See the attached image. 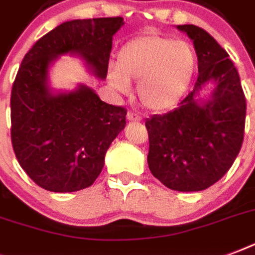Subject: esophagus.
Listing matches in <instances>:
<instances>
[{
    "mask_svg": "<svg viewBox=\"0 0 255 255\" xmlns=\"http://www.w3.org/2000/svg\"><path fill=\"white\" fill-rule=\"evenodd\" d=\"M127 120L128 122H140V118L137 115H135V114H132V112H128Z\"/></svg>",
    "mask_w": 255,
    "mask_h": 255,
    "instance_id": "esophagus-1",
    "label": "esophagus"
}]
</instances>
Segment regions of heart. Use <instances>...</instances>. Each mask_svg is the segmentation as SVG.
<instances>
[{"mask_svg": "<svg viewBox=\"0 0 255 255\" xmlns=\"http://www.w3.org/2000/svg\"><path fill=\"white\" fill-rule=\"evenodd\" d=\"M198 59L189 42L157 33H144L124 43L116 65H110L108 82L119 92L137 82V98L152 112H164L181 102L193 85Z\"/></svg>", "mask_w": 255, "mask_h": 255, "instance_id": "heart-1", "label": "heart"}]
</instances>
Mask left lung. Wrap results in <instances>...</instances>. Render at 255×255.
Here are the masks:
<instances>
[{
	"mask_svg": "<svg viewBox=\"0 0 255 255\" xmlns=\"http://www.w3.org/2000/svg\"><path fill=\"white\" fill-rule=\"evenodd\" d=\"M193 41L198 79L173 111L145 120L149 136L148 167L164 185L198 192L229 170L244 141L246 99L229 54L205 30L177 25ZM212 91L201 95L206 85Z\"/></svg>",
	"mask_w": 255,
	"mask_h": 255,
	"instance_id": "8db88e82",
	"label": "left lung"
}]
</instances>
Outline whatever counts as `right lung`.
<instances>
[{
	"label": "right lung",
	"mask_w": 255,
	"mask_h": 255,
	"mask_svg": "<svg viewBox=\"0 0 255 255\" xmlns=\"http://www.w3.org/2000/svg\"><path fill=\"white\" fill-rule=\"evenodd\" d=\"M123 25L122 17L63 22L22 59L10 98L11 143L22 169L43 189L69 193L92 185L126 127L127 111L102 102L87 85L57 90L50 83L62 55L81 58L94 77L106 79L112 37Z\"/></svg>",
	"instance_id": "obj_1"
}]
</instances>
